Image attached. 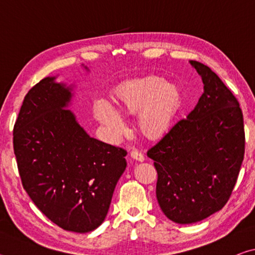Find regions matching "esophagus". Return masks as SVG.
<instances>
[{
  "mask_svg": "<svg viewBox=\"0 0 255 255\" xmlns=\"http://www.w3.org/2000/svg\"><path fill=\"white\" fill-rule=\"evenodd\" d=\"M130 156H131L133 159H136V161H139V162H143L144 159H145L144 155L141 154L140 152H138L137 149L131 150V152H130Z\"/></svg>",
  "mask_w": 255,
  "mask_h": 255,
  "instance_id": "34e87169",
  "label": "esophagus"
}]
</instances>
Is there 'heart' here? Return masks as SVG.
Returning a JSON list of instances; mask_svg holds the SVG:
<instances>
[{
  "mask_svg": "<svg viewBox=\"0 0 255 255\" xmlns=\"http://www.w3.org/2000/svg\"><path fill=\"white\" fill-rule=\"evenodd\" d=\"M181 105V94L175 85L158 76H146L129 81L116 90V110L124 116L138 114L137 125L146 137L156 139L169 131ZM100 122L122 135L125 124L120 116L106 102L97 107Z\"/></svg>",
  "mask_w": 255,
  "mask_h": 255,
  "instance_id": "obj_1",
  "label": "heart"
}]
</instances>
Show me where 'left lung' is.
Here are the masks:
<instances>
[{"label":"left lung","mask_w":255,"mask_h":255,"mask_svg":"<svg viewBox=\"0 0 255 255\" xmlns=\"http://www.w3.org/2000/svg\"><path fill=\"white\" fill-rule=\"evenodd\" d=\"M190 64L201 76L204 93L187 118L147 150L157 171L158 205L178 224L200 222L226 205L245 152L237 99L208 66Z\"/></svg>","instance_id":"8db88e82"}]
</instances>
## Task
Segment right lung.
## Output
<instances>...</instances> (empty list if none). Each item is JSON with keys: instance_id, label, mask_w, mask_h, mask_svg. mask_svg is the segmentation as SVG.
Wrapping results in <instances>:
<instances>
[{"instance_id": "add662e5", "label": "right lung", "mask_w": 255, "mask_h": 255, "mask_svg": "<svg viewBox=\"0 0 255 255\" xmlns=\"http://www.w3.org/2000/svg\"><path fill=\"white\" fill-rule=\"evenodd\" d=\"M55 79L45 77L24 97L13 128L14 154L38 209L63 230L88 233L105 221L127 152L86 133L66 109L72 86Z\"/></svg>"}]
</instances>
